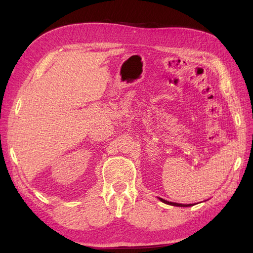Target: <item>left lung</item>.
<instances>
[{
  "label": "left lung",
  "mask_w": 253,
  "mask_h": 253,
  "mask_svg": "<svg viewBox=\"0 0 253 253\" xmlns=\"http://www.w3.org/2000/svg\"><path fill=\"white\" fill-rule=\"evenodd\" d=\"M159 199L162 202H164L166 204H169V206H174V207H190V206H192V204H181V203H176V202H169V201L164 200V199H162V198H159Z\"/></svg>",
  "instance_id": "8db88e82"
}]
</instances>
